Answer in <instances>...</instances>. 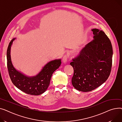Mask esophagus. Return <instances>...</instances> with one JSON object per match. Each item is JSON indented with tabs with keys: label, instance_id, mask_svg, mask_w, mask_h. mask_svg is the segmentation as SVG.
I'll list each match as a JSON object with an SVG mask.
<instances>
[{
	"label": "esophagus",
	"instance_id": "1",
	"mask_svg": "<svg viewBox=\"0 0 122 122\" xmlns=\"http://www.w3.org/2000/svg\"><path fill=\"white\" fill-rule=\"evenodd\" d=\"M68 56H69V55L68 54L66 55H64L63 56V57L62 58V61H63V62H64V63L66 62V61H67V59L68 58Z\"/></svg>",
	"mask_w": 122,
	"mask_h": 122
}]
</instances>
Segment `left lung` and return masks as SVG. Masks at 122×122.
<instances>
[{"mask_svg": "<svg viewBox=\"0 0 122 122\" xmlns=\"http://www.w3.org/2000/svg\"><path fill=\"white\" fill-rule=\"evenodd\" d=\"M94 39L86 45L70 63L74 69L72 84L84 92L94 90L108 78L111 70L113 49L104 32L92 30Z\"/></svg>", "mask_w": 122, "mask_h": 122, "instance_id": "left-lung-1", "label": "left lung"}]
</instances>
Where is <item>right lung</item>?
Masks as SVG:
<instances>
[{
	"label": "right lung",
	"mask_w": 122,
	"mask_h": 122,
	"mask_svg": "<svg viewBox=\"0 0 122 122\" xmlns=\"http://www.w3.org/2000/svg\"><path fill=\"white\" fill-rule=\"evenodd\" d=\"M15 39L14 38L10 41L7 51V67L11 80L17 88L27 94L34 96L41 95L48 88L53 73L61 66V60L49 62L35 76H26L16 70L11 62L10 49Z\"/></svg>",
	"instance_id": "1"
}]
</instances>
